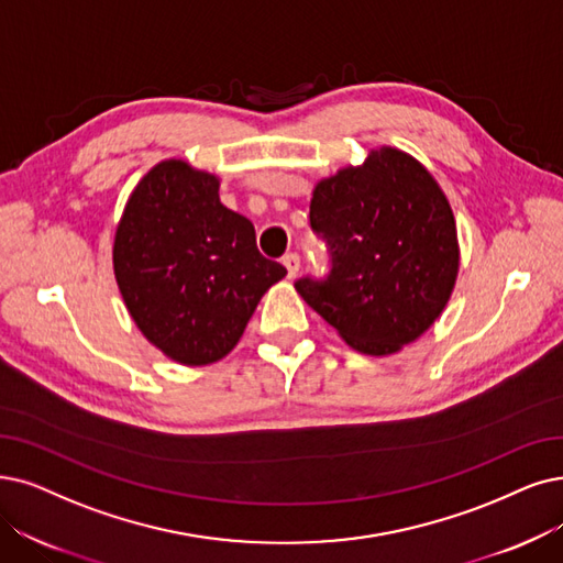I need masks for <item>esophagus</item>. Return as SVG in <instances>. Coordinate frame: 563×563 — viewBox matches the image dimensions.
<instances>
[{"mask_svg": "<svg viewBox=\"0 0 563 563\" xmlns=\"http://www.w3.org/2000/svg\"><path fill=\"white\" fill-rule=\"evenodd\" d=\"M284 265H286V269H288V279H294V277L298 275V269H300V256H298L296 252L286 254V256H284Z\"/></svg>", "mask_w": 563, "mask_h": 563, "instance_id": "esophagus-1", "label": "esophagus"}]
</instances>
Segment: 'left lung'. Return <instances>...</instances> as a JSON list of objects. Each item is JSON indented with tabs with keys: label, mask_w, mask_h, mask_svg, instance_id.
I'll use <instances>...</instances> for the list:
<instances>
[{
	"label": "left lung",
	"mask_w": 563,
	"mask_h": 563,
	"mask_svg": "<svg viewBox=\"0 0 563 563\" xmlns=\"http://www.w3.org/2000/svg\"><path fill=\"white\" fill-rule=\"evenodd\" d=\"M309 223L330 269L296 288L349 346L388 355L439 319L460 267L457 231L448 198L413 156L380 147L323 179Z\"/></svg>",
	"instance_id": "left-lung-1"
}]
</instances>
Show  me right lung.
<instances>
[{"label": "right lung", "instance_id": "obj_1", "mask_svg": "<svg viewBox=\"0 0 563 563\" xmlns=\"http://www.w3.org/2000/svg\"><path fill=\"white\" fill-rule=\"evenodd\" d=\"M112 263L131 319L183 365L227 355L265 290L286 275L258 252L254 223L221 206L219 179L177 159L133 189Z\"/></svg>", "mask_w": 563, "mask_h": 563}]
</instances>
